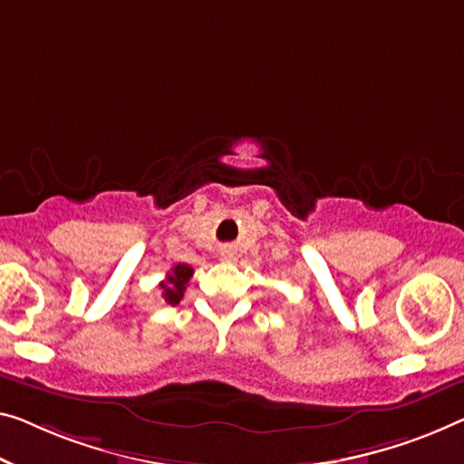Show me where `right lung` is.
<instances>
[{
  "instance_id": "add662e5",
  "label": "right lung",
  "mask_w": 464,
  "mask_h": 464,
  "mask_svg": "<svg viewBox=\"0 0 464 464\" xmlns=\"http://www.w3.org/2000/svg\"><path fill=\"white\" fill-rule=\"evenodd\" d=\"M193 268L189 265H177L170 268V273H166V281L160 283L162 287V298L170 306H177L179 302L183 300L185 287H188V281L191 279Z\"/></svg>"
}]
</instances>
